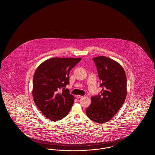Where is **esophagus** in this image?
I'll use <instances>...</instances> for the list:
<instances>
[{
    "label": "esophagus",
    "instance_id": "34e87169",
    "mask_svg": "<svg viewBox=\"0 0 155 155\" xmlns=\"http://www.w3.org/2000/svg\"><path fill=\"white\" fill-rule=\"evenodd\" d=\"M82 97V96H81V95H76V97H77V99H80V98H81Z\"/></svg>",
    "mask_w": 155,
    "mask_h": 155
}]
</instances>
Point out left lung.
Returning a JSON list of instances; mask_svg holds the SVG:
<instances>
[{"label":"left lung","instance_id":"1","mask_svg":"<svg viewBox=\"0 0 155 155\" xmlns=\"http://www.w3.org/2000/svg\"><path fill=\"white\" fill-rule=\"evenodd\" d=\"M102 90L91 97L88 117L97 123L107 122L118 112L127 96V77L121 66L106 56L93 58Z\"/></svg>","mask_w":155,"mask_h":155}]
</instances>
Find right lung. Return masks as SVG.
I'll return each mask as SVG.
<instances>
[{
    "label": "right lung",
    "mask_w": 155,
    "mask_h": 155,
    "mask_svg": "<svg viewBox=\"0 0 155 155\" xmlns=\"http://www.w3.org/2000/svg\"><path fill=\"white\" fill-rule=\"evenodd\" d=\"M81 58H53L41 63L33 78L32 95L38 108L46 118L56 121L66 117L74 96L65 88L70 70Z\"/></svg>",
    "instance_id": "add662e5"
}]
</instances>
